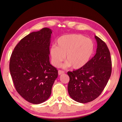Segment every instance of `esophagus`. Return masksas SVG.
Returning <instances> with one entry per match:
<instances>
[{
  "mask_svg": "<svg viewBox=\"0 0 122 122\" xmlns=\"http://www.w3.org/2000/svg\"><path fill=\"white\" fill-rule=\"evenodd\" d=\"M63 73H64V72L63 71H62V70H59L58 71L59 75H61L62 74H63Z\"/></svg>",
  "mask_w": 122,
  "mask_h": 122,
  "instance_id": "1",
  "label": "esophagus"
}]
</instances>
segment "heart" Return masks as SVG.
<instances>
[{
	"label": "heart",
	"instance_id": "heart-1",
	"mask_svg": "<svg viewBox=\"0 0 122 122\" xmlns=\"http://www.w3.org/2000/svg\"><path fill=\"white\" fill-rule=\"evenodd\" d=\"M56 45L50 49L51 62L58 67L64 58L67 60L64 67L72 66L74 69L84 66L89 62L94 53V43L89 38L79 34L66 35L59 37Z\"/></svg>",
	"mask_w": 122,
	"mask_h": 122
}]
</instances>
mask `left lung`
Segmentation results:
<instances>
[{"label": "left lung", "instance_id": "left-lung-1", "mask_svg": "<svg viewBox=\"0 0 122 122\" xmlns=\"http://www.w3.org/2000/svg\"><path fill=\"white\" fill-rule=\"evenodd\" d=\"M96 54L82 68L68 72V90L70 97L77 102L86 103L98 97L108 81L112 72V61L106 43L95 36Z\"/></svg>", "mask_w": 122, "mask_h": 122}]
</instances>
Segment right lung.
Wrapping results in <instances>:
<instances>
[{
    "label": "right lung",
    "mask_w": 122,
    "mask_h": 122,
    "mask_svg": "<svg viewBox=\"0 0 122 122\" xmlns=\"http://www.w3.org/2000/svg\"><path fill=\"white\" fill-rule=\"evenodd\" d=\"M52 33L48 28L30 33L17 44L10 57L9 70L15 89L32 104L48 99L58 76L49 60Z\"/></svg>",
    "instance_id": "1"
}]
</instances>
